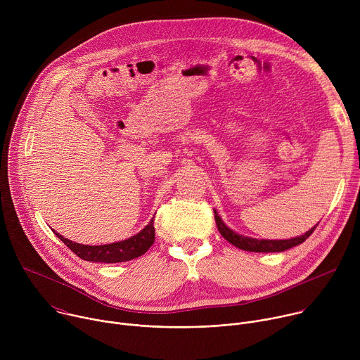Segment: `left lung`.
I'll return each instance as SVG.
<instances>
[{
	"label": "left lung",
	"instance_id": "1",
	"mask_svg": "<svg viewBox=\"0 0 360 360\" xmlns=\"http://www.w3.org/2000/svg\"><path fill=\"white\" fill-rule=\"evenodd\" d=\"M214 214H215V222H217V226H218V231L221 232V235L228 242H231L233 246H236L239 249H243V250H248V252H265V253H268V252H283L286 249H290V248L304 242L307 238L312 235V232L318 226V225H315L306 233H303L300 236H296V238H292V239H279V240H276V239L275 240H272V239H255V238H249V236H243V235L236 233L235 231H232L231 228H228L224 224V221L221 219V217L218 215V212L215 210H214Z\"/></svg>",
	"mask_w": 360,
	"mask_h": 360
}]
</instances>
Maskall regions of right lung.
<instances>
[{
    "mask_svg": "<svg viewBox=\"0 0 360 360\" xmlns=\"http://www.w3.org/2000/svg\"><path fill=\"white\" fill-rule=\"evenodd\" d=\"M54 233L84 261L89 262H102V264H117V262H127L135 258H139L141 255H143L155 240V228H153V218L149 221V224L136 235L108 243V245H98V246H91V245H82L72 242L58 232L54 231Z\"/></svg>",
    "mask_w": 360,
    "mask_h": 360,
    "instance_id": "right-lung-1",
    "label": "right lung"
}]
</instances>
